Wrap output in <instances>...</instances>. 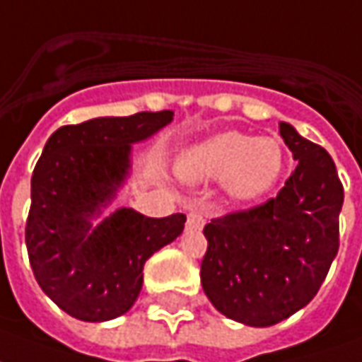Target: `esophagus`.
<instances>
[{"mask_svg": "<svg viewBox=\"0 0 362 362\" xmlns=\"http://www.w3.org/2000/svg\"><path fill=\"white\" fill-rule=\"evenodd\" d=\"M186 225H188V229H202L206 225V217L202 216L198 209H194L188 214V223Z\"/></svg>", "mask_w": 362, "mask_h": 362, "instance_id": "1", "label": "esophagus"}]
</instances>
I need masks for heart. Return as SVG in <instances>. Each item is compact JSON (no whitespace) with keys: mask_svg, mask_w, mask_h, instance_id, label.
<instances>
[{"mask_svg":"<svg viewBox=\"0 0 362 362\" xmlns=\"http://www.w3.org/2000/svg\"><path fill=\"white\" fill-rule=\"evenodd\" d=\"M286 168L284 148L272 137L221 131L182 151L174 173L182 182L204 184L219 178L227 198L255 202L274 189Z\"/></svg>","mask_w":362,"mask_h":362,"instance_id":"1","label":"heart"}]
</instances>
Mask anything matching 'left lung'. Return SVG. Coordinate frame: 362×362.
Returning a JSON list of instances; mask_svg holds the SVG:
<instances>
[{"label":"left lung","mask_w":362,"mask_h":362,"mask_svg":"<svg viewBox=\"0 0 362 362\" xmlns=\"http://www.w3.org/2000/svg\"><path fill=\"white\" fill-rule=\"evenodd\" d=\"M298 166L276 198L211 219L202 286L217 312L269 327L313 300L339 251L343 184L323 146L280 121Z\"/></svg>","instance_id":"left-lung-1"}]
</instances>
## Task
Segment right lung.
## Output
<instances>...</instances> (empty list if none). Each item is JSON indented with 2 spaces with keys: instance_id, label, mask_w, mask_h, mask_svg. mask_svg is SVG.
Listing matches in <instances>:
<instances>
[{
  "instance_id": "right-lung-1",
  "label": "right lung",
  "mask_w": 362,
  "mask_h": 362,
  "mask_svg": "<svg viewBox=\"0 0 362 362\" xmlns=\"http://www.w3.org/2000/svg\"><path fill=\"white\" fill-rule=\"evenodd\" d=\"M174 111L95 117L57 129L31 178L25 243L42 292L68 315L107 322L131 310L143 267L184 231L186 216L146 217L105 207L131 173L135 143L166 127Z\"/></svg>"
}]
</instances>
